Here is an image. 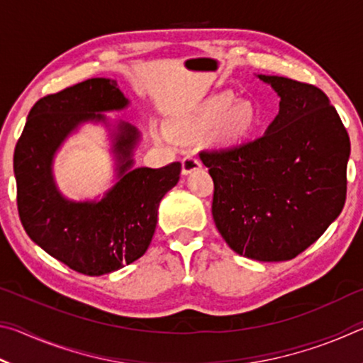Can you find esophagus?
<instances>
[{"label":"esophagus","mask_w":363,"mask_h":363,"mask_svg":"<svg viewBox=\"0 0 363 363\" xmlns=\"http://www.w3.org/2000/svg\"><path fill=\"white\" fill-rule=\"evenodd\" d=\"M199 168H201V163L196 157L190 155V153H189V155L182 158V174H190L192 171L199 169Z\"/></svg>","instance_id":"34e87169"}]
</instances>
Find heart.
Returning <instances> with one entry per match:
<instances>
[{"label":"heart","instance_id":"obj_1","mask_svg":"<svg viewBox=\"0 0 363 363\" xmlns=\"http://www.w3.org/2000/svg\"><path fill=\"white\" fill-rule=\"evenodd\" d=\"M214 139L219 145L233 147L242 144L256 126L255 107L248 101L235 102L232 93H219L206 99L201 106L173 121L171 133L174 136H194V134L205 133L216 125ZM158 139H168L164 131L157 133Z\"/></svg>","mask_w":363,"mask_h":363}]
</instances>
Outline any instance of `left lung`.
<instances>
[{"label":"left lung","mask_w":363,"mask_h":363,"mask_svg":"<svg viewBox=\"0 0 363 363\" xmlns=\"http://www.w3.org/2000/svg\"><path fill=\"white\" fill-rule=\"evenodd\" d=\"M280 96L264 136L201 150L214 182L213 219L225 243L250 259L277 262L303 253L340 216L351 140L317 86L257 75Z\"/></svg>","instance_id":"obj_1"}]
</instances>
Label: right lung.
Returning a JSON list of instances; mask_svg holds the SVG:
<instances>
[{
	"label": "right lung",
	"mask_w": 363,
	"mask_h": 363,
	"mask_svg": "<svg viewBox=\"0 0 363 363\" xmlns=\"http://www.w3.org/2000/svg\"><path fill=\"white\" fill-rule=\"evenodd\" d=\"M128 99L115 79L91 78L45 96L30 110L14 150L17 210L23 229L48 255L84 275H104L143 256L157 227L158 205L181 174V163L134 168L139 133L120 121L115 133L118 182L99 201H72L52 176L54 155L84 121L121 110Z\"/></svg>",
	"instance_id": "add662e5"
}]
</instances>
